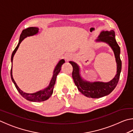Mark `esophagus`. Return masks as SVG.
I'll list each match as a JSON object with an SVG mask.
<instances>
[{
	"label": "esophagus",
	"instance_id": "esophagus-1",
	"mask_svg": "<svg viewBox=\"0 0 133 133\" xmlns=\"http://www.w3.org/2000/svg\"><path fill=\"white\" fill-rule=\"evenodd\" d=\"M71 54H66L64 56V58L65 59H66L67 61H68V60H69L71 58Z\"/></svg>",
	"mask_w": 133,
	"mask_h": 133
}]
</instances>
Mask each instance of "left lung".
Returning <instances> with one entry per match:
<instances>
[{
    "mask_svg": "<svg viewBox=\"0 0 133 133\" xmlns=\"http://www.w3.org/2000/svg\"><path fill=\"white\" fill-rule=\"evenodd\" d=\"M96 41L108 43L114 52L117 63V74L114 78L108 83L103 82H90L83 80L79 75V69L76 63L70 62L73 66V77L74 82L78 90L86 96L92 98H99L108 95L114 90L119 81L122 70V61L120 57V49L115 39V33L113 30L102 31Z\"/></svg>",
    "mask_w": 133,
    "mask_h": 133,
    "instance_id": "obj_1",
    "label": "left lung"
}]
</instances>
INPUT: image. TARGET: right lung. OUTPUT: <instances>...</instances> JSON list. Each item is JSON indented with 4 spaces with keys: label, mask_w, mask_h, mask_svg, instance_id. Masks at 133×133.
Wrapping results in <instances>:
<instances>
[{
    "label": "right lung",
    "mask_w": 133,
    "mask_h": 133,
    "mask_svg": "<svg viewBox=\"0 0 133 133\" xmlns=\"http://www.w3.org/2000/svg\"><path fill=\"white\" fill-rule=\"evenodd\" d=\"M38 30H39V28L37 27H29L23 30L22 32H21L20 35V39H19L18 45L15 48V49L13 50V53H12L11 57V61L12 63H13V59L14 55L16 54L17 50L18 49L19 45H20L21 42H22V41L26 37H29V36H32V35L37 34L38 32ZM64 62H65L64 60L62 59L60 60L58 63V64L56 65V66L54 70V74H53V77L51 79V81L50 82L49 86H48L47 88H45L44 90L38 91L35 93H33V94L25 93L18 88V87L15 81H14L13 79V75H12V67H11V70H10V75H11V78L12 79V81L13 82L14 85H15L16 89L18 91V92L20 94V95L22 96L23 98L26 99V100L32 101V102H42V101H45L46 100H47L48 99H49L50 97V96L52 95V94L53 93V91H54L55 82H56V77L57 76V74H58L60 72V70H61L62 64H63Z\"/></svg>",
    "instance_id": "add662e5"
}]
</instances>
